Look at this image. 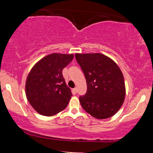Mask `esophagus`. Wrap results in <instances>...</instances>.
I'll return each instance as SVG.
<instances>
[{
    "label": "esophagus",
    "instance_id": "obj_1",
    "mask_svg": "<svg viewBox=\"0 0 153 153\" xmlns=\"http://www.w3.org/2000/svg\"><path fill=\"white\" fill-rule=\"evenodd\" d=\"M73 91H74L75 93H77V91H78V89H77V88H74L73 89Z\"/></svg>",
    "mask_w": 153,
    "mask_h": 153
}]
</instances>
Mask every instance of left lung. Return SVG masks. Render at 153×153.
I'll use <instances>...</instances> for the list:
<instances>
[{"label": "left lung", "instance_id": "left-lung-1", "mask_svg": "<svg viewBox=\"0 0 153 153\" xmlns=\"http://www.w3.org/2000/svg\"><path fill=\"white\" fill-rule=\"evenodd\" d=\"M87 82V92L79 97L80 104L98 119L111 117L122 106L125 98L124 79L113 59L101 53L75 54Z\"/></svg>", "mask_w": 153, "mask_h": 153}]
</instances>
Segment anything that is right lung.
<instances>
[{
	"label": "right lung",
	"mask_w": 153,
	"mask_h": 153,
	"mask_svg": "<svg viewBox=\"0 0 153 153\" xmlns=\"http://www.w3.org/2000/svg\"><path fill=\"white\" fill-rule=\"evenodd\" d=\"M73 57V54H50L38 61L29 72L26 96L31 106L41 115H55L68 106L72 93L62 73Z\"/></svg>",
	"instance_id": "1"
}]
</instances>
